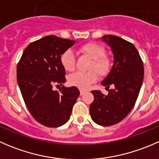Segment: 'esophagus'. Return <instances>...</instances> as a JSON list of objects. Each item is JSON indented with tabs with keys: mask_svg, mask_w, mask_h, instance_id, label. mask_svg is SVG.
Listing matches in <instances>:
<instances>
[{
	"mask_svg": "<svg viewBox=\"0 0 159 159\" xmlns=\"http://www.w3.org/2000/svg\"><path fill=\"white\" fill-rule=\"evenodd\" d=\"M86 93L85 91H84V90H80V94L81 95H83V94H84Z\"/></svg>",
	"mask_w": 159,
	"mask_h": 159,
	"instance_id": "esophagus-1",
	"label": "esophagus"
}]
</instances>
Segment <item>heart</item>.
I'll return each mask as SVG.
<instances>
[{"label":"heart","mask_w":159,"mask_h":159,"mask_svg":"<svg viewBox=\"0 0 159 159\" xmlns=\"http://www.w3.org/2000/svg\"><path fill=\"white\" fill-rule=\"evenodd\" d=\"M81 52L89 55L93 59L91 69H94L102 76H105L111 68V60L105 56V48L103 46L95 42H89L79 48ZM61 63L65 70L71 71L75 68V57L73 51L68 49L61 55ZM98 75L95 70L89 72L76 71L68 77L70 84L79 88L81 89H88L93 83L98 80Z\"/></svg>","instance_id":"obj_1"}]
</instances>
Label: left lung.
<instances>
[{"label": "left lung", "instance_id": "left-lung-1", "mask_svg": "<svg viewBox=\"0 0 159 159\" xmlns=\"http://www.w3.org/2000/svg\"><path fill=\"white\" fill-rule=\"evenodd\" d=\"M102 38L111 48L114 65L102 82L108 89V94L91 91L94 99L90 105V115L96 124L111 126L122 121L135 105L143 82L144 67L132 43L115 35Z\"/></svg>", "mask_w": 159, "mask_h": 159}]
</instances>
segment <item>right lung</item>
Listing matches in <instances>:
<instances>
[{"label":"right lung","mask_w":159,"mask_h":159,"mask_svg":"<svg viewBox=\"0 0 159 159\" xmlns=\"http://www.w3.org/2000/svg\"><path fill=\"white\" fill-rule=\"evenodd\" d=\"M75 41L54 35L31 42L24 51L17 67V80L27 108L38 122L57 128L69 120L79 96L76 87L54 91V84L66 81L61 55Z\"/></svg>","instance_id":"1"}]
</instances>
